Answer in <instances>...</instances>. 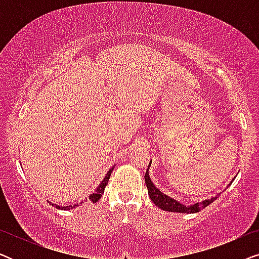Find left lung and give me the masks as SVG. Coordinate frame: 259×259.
<instances>
[{
	"label": "left lung",
	"mask_w": 259,
	"mask_h": 259,
	"mask_svg": "<svg viewBox=\"0 0 259 259\" xmlns=\"http://www.w3.org/2000/svg\"><path fill=\"white\" fill-rule=\"evenodd\" d=\"M151 164L148 165L150 167ZM145 183H146L147 190H148V196H150L151 200L157 205L158 207H160L161 210L168 211V212H179V213H196V212H199L203 210L204 207H206L210 205L212 201L217 199V197L211 198V199H206L204 201H199V203L190 205V206H186V205L180 204L179 201H177L168 196H166L162 192H160L157 187L153 185L152 180L150 179V176H148V168L146 173H145Z\"/></svg>",
	"instance_id": "obj_1"
}]
</instances>
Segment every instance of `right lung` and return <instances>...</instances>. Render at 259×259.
Here are the masks:
<instances>
[{
    "label": "right lung",
    "instance_id": "1",
    "mask_svg": "<svg viewBox=\"0 0 259 259\" xmlns=\"http://www.w3.org/2000/svg\"><path fill=\"white\" fill-rule=\"evenodd\" d=\"M113 168H114V167H112L111 169H109L108 173H107V175H106V177L104 178V180H102V182L100 183V185L98 186V189L95 190L93 193L90 194V196H88V197L86 198V199H84V200L82 201V203H80V204H84V203H92V204H94V203H97V201H98L99 199H100L101 194L104 193L105 187H106V185H107V183H108V180H109V177H111V173H112V171H113ZM53 205H54V204H53ZM55 206L58 207V208H62V210H70V208H74V207L79 206V204L69 205V206H59V205L55 204Z\"/></svg>",
    "mask_w": 259,
    "mask_h": 259
}]
</instances>
